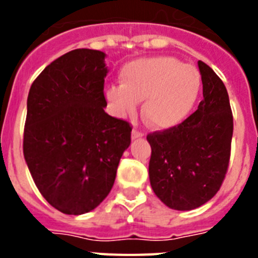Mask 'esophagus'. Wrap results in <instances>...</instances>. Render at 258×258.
<instances>
[{
    "instance_id": "1",
    "label": "esophagus",
    "mask_w": 258,
    "mask_h": 258,
    "mask_svg": "<svg viewBox=\"0 0 258 258\" xmlns=\"http://www.w3.org/2000/svg\"><path fill=\"white\" fill-rule=\"evenodd\" d=\"M140 137H143L142 132L137 131V129H133V132H132V138H133V140H136V138H140Z\"/></svg>"
}]
</instances>
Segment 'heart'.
I'll return each mask as SVG.
<instances>
[{
    "label": "heart",
    "mask_w": 258,
    "mask_h": 258,
    "mask_svg": "<svg viewBox=\"0 0 258 258\" xmlns=\"http://www.w3.org/2000/svg\"><path fill=\"white\" fill-rule=\"evenodd\" d=\"M120 79L121 85H111L106 90L116 113L132 115L138 102L143 101V117L157 129H169L184 121L202 88L199 71L172 56L129 61L122 67Z\"/></svg>",
    "instance_id": "1"
}]
</instances>
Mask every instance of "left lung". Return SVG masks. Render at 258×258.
<instances>
[{
  "instance_id": "obj_1",
  "label": "left lung",
  "mask_w": 258,
  "mask_h": 258,
  "mask_svg": "<svg viewBox=\"0 0 258 258\" xmlns=\"http://www.w3.org/2000/svg\"><path fill=\"white\" fill-rule=\"evenodd\" d=\"M203 101L184 121L147 136L149 174L156 197L175 211H191L217 194L229 168L234 121L222 80L198 61Z\"/></svg>"
}]
</instances>
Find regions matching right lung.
Masks as SVG:
<instances>
[{
  "label": "right lung",
  "mask_w": 258,
  "mask_h": 258,
  "mask_svg": "<svg viewBox=\"0 0 258 258\" xmlns=\"http://www.w3.org/2000/svg\"><path fill=\"white\" fill-rule=\"evenodd\" d=\"M104 56L72 50L50 63L29 89L24 159L41 195L61 213L97 208L131 145V124L104 112Z\"/></svg>",
  "instance_id": "obj_1"
}]
</instances>
